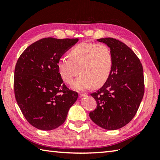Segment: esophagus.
<instances>
[{
	"label": "esophagus",
	"mask_w": 160,
	"mask_h": 160,
	"mask_svg": "<svg viewBox=\"0 0 160 160\" xmlns=\"http://www.w3.org/2000/svg\"><path fill=\"white\" fill-rule=\"evenodd\" d=\"M88 96V94H85V93H80L79 94V97L80 98H82V97H85Z\"/></svg>",
	"instance_id": "esophagus-1"
}]
</instances>
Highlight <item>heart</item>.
Segmentation results:
<instances>
[{
  "label": "heart",
  "mask_w": 160,
  "mask_h": 160,
  "mask_svg": "<svg viewBox=\"0 0 160 160\" xmlns=\"http://www.w3.org/2000/svg\"><path fill=\"white\" fill-rule=\"evenodd\" d=\"M69 59L61 58L57 63L59 74L64 82L71 84L77 90H85L92 87H100L108 80L113 66V56L105 44L80 43L68 54ZM80 71H79V70Z\"/></svg>",
  "instance_id": "obj_1"
}]
</instances>
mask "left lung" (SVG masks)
<instances>
[{
  "instance_id": "8db88e82",
  "label": "left lung",
  "mask_w": 160,
  "mask_h": 160,
  "mask_svg": "<svg viewBox=\"0 0 160 160\" xmlns=\"http://www.w3.org/2000/svg\"><path fill=\"white\" fill-rule=\"evenodd\" d=\"M97 41L110 48L113 66L104 85L90 94L97 108L89 115L97 126L113 131L128 124L138 109L144 95L143 68L138 56L124 43L110 37Z\"/></svg>"
}]
</instances>
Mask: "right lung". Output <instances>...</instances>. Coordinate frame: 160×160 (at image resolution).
<instances>
[{
    "label": "right lung",
    "instance_id": "right-lung-1",
    "mask_svg": "<svg viewBox=\"0 0 160 160\" xmlns=\"http://www.w3.org/2000/svg\"><path fill=\"white\" fill-rule=\"evenodd\" d=\"M78 39L44 38L26 48L15 68L16 101L27 121L42 131L62 125L78 94L69 90L57 68L61 56Z\"/></svg>",
    "mask_w": 160,
    "mask_h": 160
}]
</instances>
